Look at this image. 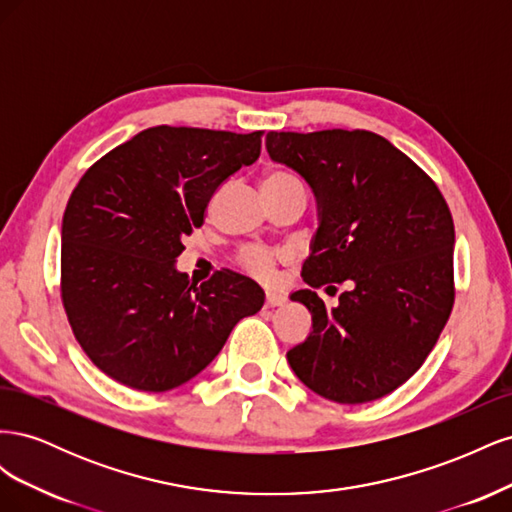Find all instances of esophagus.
Instances as JSON below:
<instances>
[{
    "label": "esophagus",
    "mask_w": 512,
    "mask_h": 512,
    "mask_svg": "<svg viewBox=\"0 0 512 512\" xmlns=\"http://www.w3.org/2000/svg\"><path fill=\"white\" fill-rule=\"evenodd\" d=\"M284 303H286V299L280 297V294H267L265 297V307H280Z\"/></svg>",
    "instance_id": "esophagus-1"
}]
</instances>
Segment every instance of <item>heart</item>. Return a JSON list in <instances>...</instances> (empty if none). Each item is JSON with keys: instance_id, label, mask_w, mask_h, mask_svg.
Masks as SVG:
<instances>
[{"instance_id": "b5f03b06", "label": "heart", "mask_w": 512, "mask_h": 512, "mask_svg": "<svg viewBox=\"0 0 512 512\" xmlns=\"http://www.w3.org/2000/svg\"><path fill=\"white\" fill-rule=\"evenodd\" d=\"M294 179L292 175L286 173H269L262 183H282V181H290ZM282 254H273L262 250V247H245L241 252L239 260H241V267L254 275L256 280L260 282H271L273 280V271H275V262L282 260Z\"/></svg>"}]
</instances>
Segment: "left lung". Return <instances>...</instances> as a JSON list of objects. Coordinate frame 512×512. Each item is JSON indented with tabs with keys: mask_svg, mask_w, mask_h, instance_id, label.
Segmentation results:
<instances>
[{
	"mask_svg": "<svg viewBox=\"0 0 512 512\" xmlns=\"http://www.w3.org/2000/svg\"><path fill=\"white\" fill-rule=\"evenodd\" d=\"M267 151L316 196L303 282L349 284L331 310L308 288L290 294L312 314L305 342L286 354L294 376L337 404L389 395L425 363L451 316L455 226L446 200L374 132H269Z\"/></svg>",
	"mask_w": 512,
	"mask_h": 512,
	"instance_id": "1",
	"label": "left lung"
}]
</instances>
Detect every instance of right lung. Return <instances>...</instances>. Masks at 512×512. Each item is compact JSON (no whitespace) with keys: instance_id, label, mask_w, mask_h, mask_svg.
Segmentation results:
<instances>
[{"instance_id":"obj_1","label":"right lung","mask_w":512,"mask_h":512,"mask_svg":"<svg viewBox=\"0 0 512 512\" xmlns=\"http://www.w3.org/2000/svg\"><path fill=\"white\" fill-rule=\"evenodd\" d=\"M262 132L156 126L91 166L61 222V299L106 376L164 393L198 376L265 292L235 271L190 284L183 237L220 185L260 156Z\"/></svg>"}]
</instances>
